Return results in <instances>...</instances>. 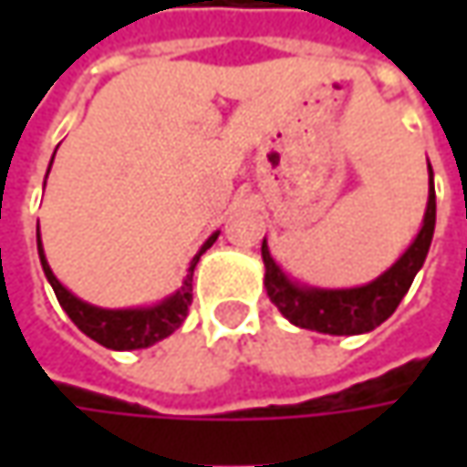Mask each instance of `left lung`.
I'll return each instance as SVG.
<instances>
[{"instance_id":"obj_1","label":"left lung","mask_w":467,"mask_h":467,"mask_svg":"<svg viewBox=\"0 0 467 467\" xmlns=\"http://www.w3.org/2000/svg\"><path fill=\"white\" fill-rule=\"evenodd\" d=\"M437 223V194H434V171L429 163V202L423 213L421 231L400 254V260L387 267L379 278L356 288H317L291 280L280 265L270 257L267 239L262 242L265 262V288L278 312L304 330H317L325 335H361L379 327L387 317L398 309L408 294L416 273L423 267L429 254L431 236Z\"/></svg>"}]
</instances>
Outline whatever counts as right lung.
Returning a JSON list of instances; mask_svg holds the SVG:
<instances>
[{
	"label": "right lung",
	"instance_id": "right-lung-1",
	"mask_svg": "<svg viewBox=\"0 0 467 467\" xmlns=\"http://www.w3.org/2000/svg\"><path fill=\"white\" fill-rule=\"evenodd\" d=\"M218 234L221 231H215V234L207 236V242L200 246V252L189 262L184 283L171 296L161 298L158 304H150V306H135V309H103V306H93V304H88V301L75 296L69 288H64L62 280L57 278L54 270L48 267L44 254V244H41V231L38 228H36V242H38V257H41V267H44L46 280L51 283V288H54V294L59 298V304H62L67 317L90 340L100 343L103 348L137 350L153 346V343L169 337L171 332L182 327V322L187 319L189 306H192V275H194V267H197L200 257L213 246V242L218 239Z\"/></svg>",
	"mask_w": 467,
	"mask_h": 467
}]
</instances>
